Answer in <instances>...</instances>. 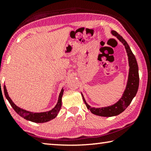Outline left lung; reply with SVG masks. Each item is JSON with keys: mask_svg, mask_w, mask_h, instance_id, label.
Wrapping results in <instances>:
<instances>
[{"mask_svg": "<svg viewBox=\"0 0 151 151\" xmlns=\"http://www.w3.org/2000/svg\"><path fill=\"white\" fill-rule=\"evenodd\" d=\"M111 33L114 36L116 37L117 39L124 45L128 56L129 72L127 83H126V88L124 91L122 95L118 101L111 106L95 108V107L90 106L87 104L83 93H81L83 101H84L87 109H89L92 114L102 117L116 116L122 113L130 104L134 97L136 96L138 89V86H139L138 66L134 55L133 54L128 43L126 42V40L122 37L120 36L118 33L114 30L111 31Z\"/></svg>", "mask_w": 151, "mask_h": 151, "instance_id": "8db88e82", "label": "left lung"}]
</instances>
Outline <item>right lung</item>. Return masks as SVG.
Here are the masks:
<instances>
[{"label": "right lung", "instance_id": "add662e5", "mask_svg": "<svg viewBox=\"0 0 151 151\" xmlns=\"http://www.w3.org/2000/svg\"><path fill=\"white\" fill-rule=\"evenodd\" d=\"M4 95H5V97L9 101V104H11V106L14 109V110H15L20 116L22 117L24 119H27L28 121L33 122L35 123H44L54 119L57 116V115H58L59 111L61 109L62 97H63V95L64 88L63 87V88L61 89V91L60 93L58 96V102H57L56 105L55 106L54 108L50 110V111L40 112V113L27 111V110L23 109L22 108H21V107H18L17 106H16V105L13 103V101H12L11 97H9L5 85H4Z\"/></svg>", "mask_w": 151, "mask_h": 151}]
</instances>
